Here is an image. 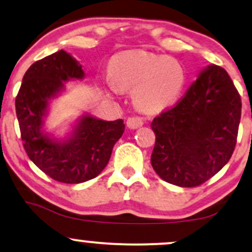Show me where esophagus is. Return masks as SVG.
I'll return each mask as SVG.
<instances>
[{
    "label": "esophagus",
    "mask_w": 252,
    "mask_h": 252,
    "mask_svg": "<svg viewBox=\"0 0 252 252\" xmlns=\"http://www.w3.org/2000/svg\"><path fill=\"white\" fill-rule=\"evenodd\" d=\"M126 126H128L130 129L140 128V126H143V118L140 116L129 117L128 121H126Z\"/></svg>",
    "instance_id": "1"
}]
</instances>
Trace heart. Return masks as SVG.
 Listing matches in <instances>:
<instances>
[{"label":"heart","instance_id":"b5f03b06","mask_svg":"<svg viewBox=\"0 0 252 252\" xmlns=\"http://www.w3.org/2000/svg\"><path fill=\"white\" fill-rule=\"evenodd\" d=\"M110 78L118 90L135 89V104L147 111L174 103L186 83V73L178 60L148 52H130L116 58Z\"/></svg>","mask_w":252,"mask_h":252}]
</instances>
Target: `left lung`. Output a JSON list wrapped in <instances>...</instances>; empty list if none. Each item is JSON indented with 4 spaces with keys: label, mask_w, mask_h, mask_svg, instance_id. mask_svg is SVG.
<instances>
[{
    "label": "left lung",
    "mask_w": 252,
    "mask_h": 252,
    "mask_svg": "<svg viewBox=\"0 0 252 252\" xmlns=\"http://www.w3.org/2000/svg\"><path fill=\"white\" fill-rule=\"evenodd\" d=\"M241 114V96L227 72L207 66L185 96L150 124L156 174L180 187L210 180L232 156Z\"/></svg>",
    "instance_id": "obj_1"
}]
</instances>
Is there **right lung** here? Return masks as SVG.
I'll list each match as a JSON object with an SVG mask.
<instances>
[{
	"label": "right lung",
	"mask_w": 252,
	"mask_h": 252,
	"mask_svg": "<svg viewBox=\"0 0 252 252\" xmlns=\"http://www.w3.org/2000/svg\"><path fill=\"white\" fill-rule=\"evenodd\" d=\"M82 65L65 51L37 60L28 68L15 99L21 140L28 158L46 175L63 184L96 178L108 164L112 148L124 132L123 120L112 122L83 116L63 143L41 131L48 99L68 79H82Z\"/></svg>",
	"instance_id": "1"
}]
</instances>
